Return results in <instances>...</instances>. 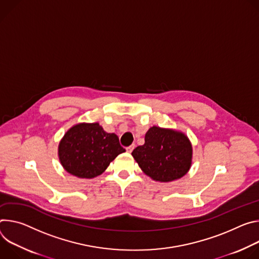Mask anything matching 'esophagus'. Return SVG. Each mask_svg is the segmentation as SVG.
<instances>
[{
  "label": "esophagus",
  "mask_w": 259,
  "mask_h": 259,
  "mask_svg": "<svg viewBox=\"0 0 259 259\" xmlns=\"http://www.w3.org/2000/svg\"><path fill=\"white\" fill-rule=\"evenodd\" d=\"M134 149H135V145H134V144H133V145H130L128 147H126V151L130 152V153H131Z\"/></svg>",
  "instance_id": "esophagus-1"
}]
</instances>
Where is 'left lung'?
Masks as SVG:
<instances>
[{
	"instance_id": "left-lung-1",
	"label": "left lung",
	"mask_w": 259,
	"mask_h": 259,
	"mask_svg": "<svg viewBox=\"0 0 259 259\" xmlns=\"http://www.w3.org/2000/svg\"><path fill=\"white\" fill-rule=\"evenodd\" d=\"M132 155L147 176L169 182L180 179L190 168L192 147L184 134L152 126L145 135V144L135 148Z\"/></svg>"
}]
</instances>
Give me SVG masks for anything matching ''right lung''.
Wrapping results in <instances>:
<instances>
[{
	"mask_svg": "<svg viewBox=\"0 0 259 259\" xmlns=\"http://www.w3.org/2000/svg\"><path fill=\"white\" fill-rule=\"evenodd\" d=\"M125 149L115 134L99 123H80L70 128L59 146L61 163L68 173L91 179L101 175L112 160Z\"/></svg>",
	"mask_w": 259,
	"mask_h": 259,
	"instance_id": "add662e5",
	"label": "right lung"
}]
</instances>
